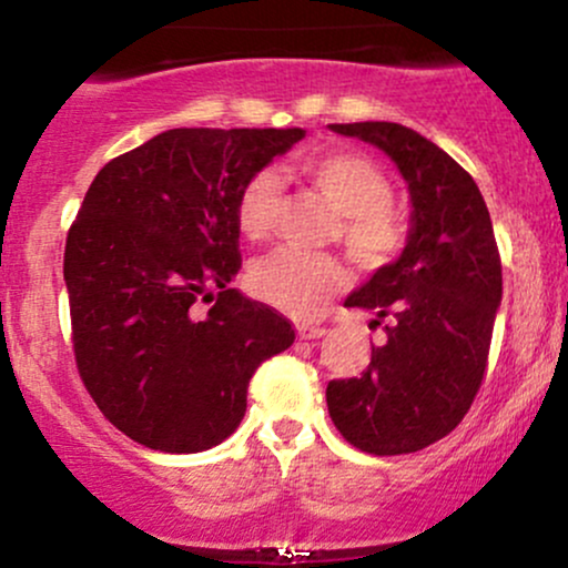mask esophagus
<instances>
[{
    "instance_id": "obj_1",
    "label": "esophagus",
    "mask_w": 568,
    "mask_h": 568,
    "mask_svg": "<svg viewBox=\"0 0 568 568\" xmlns=\"http://www.w3.org/2000/svg\"><path fill=\"white\" fill-rule=\"evenodd\" d=\"M296 334H298V338H321V336H325L328 334V331L323 328V325H298L296 328Z\"/></svg>"
}]
</instances>
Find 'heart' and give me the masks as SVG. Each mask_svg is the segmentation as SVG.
Here are the masks:
<instances>
[{
  "label": "heart",
  "instance_id": "heart-1",
  "mask_svg": "<svg viewBox=\"0 0 568 568\" xmlns=\"http://www.w3.org/2000/svg\"><path fill=\"white\" fill-rule=\"evenodd\" d=\"M302 173L338 213L336 237L347 256L363 270L389 264L406 245V221L389 202L393 186L379 165L344 149L317 152L302 160ZM283 207V181L275 171L253 173L237 197V226L253 243H262L277 226ZM256 298L296 321L317 317L328 298L344 285V270L331 256L275 251L247 272Z\"/></svg>",
  "mask_w": 568,
  "mask_h": 568
}]
</instances>
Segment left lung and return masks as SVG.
Segmentation results:
<instances>
[{
	"label": "left lung",
	"instance_id": "1",
	"mask_svg": "<svg viewBox=\"0 0 568 568\" xmlns=\"http://www.w3.org/2000/svg\"><path fill=\"white\" fill-rule=\"evenodd\" d=\"M379 146L406 179L410 234L403 256L347 298L374 310L387 342L355 379L325 389L342 438L376 456L414 454L465 419L488 366L501 302V258L473 175L397 122L331 125Z\"/></svg>",
	"mask_w": 568,
	"mask_h": 568
}]
</instances>
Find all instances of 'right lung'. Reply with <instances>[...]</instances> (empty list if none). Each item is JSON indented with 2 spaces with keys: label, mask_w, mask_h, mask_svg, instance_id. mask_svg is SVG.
Returning a JSON list of instances; mask_svg holds the SVG:
<instances>
[{
  "label": "right lung",
  "mask_w": 568,
  "mask_h": 568,
  "mask_svg": "<svg viewBox=\"0 0 568 568\" xmlns=\"http://www.w3.org/2000/svg\"><path fill=\"white\" fill-rule=\"evenodd\" d=\"M302 128H175L101 168L63 253L71 342L101 414L141 446L194 454L237 429L247 382L293 325L232 280L237 197Z\"/></svg>",
  "instance_id": "add662e5"
}]
</instances>
